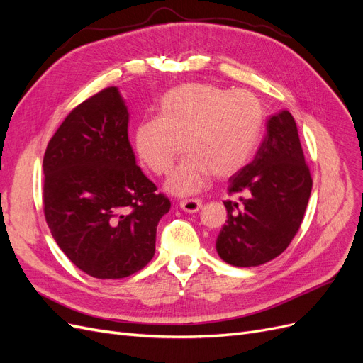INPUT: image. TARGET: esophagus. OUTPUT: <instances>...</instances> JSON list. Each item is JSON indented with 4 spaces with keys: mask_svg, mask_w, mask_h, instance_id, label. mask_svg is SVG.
I'll return each instance as SVG.
<instances>
[{
    "mask_svg": "<svg viewBox=\"0 0 363 363\" xmlns=\"http://www.w3.org/2000/svg\"><path fill=\"white\" fill-rule=\"evenodd\" d=\"M180 207L182 211L186 213H195L199 212L200 208L203 207V201L196 200V199H189V200H182L180 201Z\"/></svg>",
    "mask_w": 363,
    "mask_h": 363,
    "instance_id": "1",
    "label": "esophagus"
}]
</instances>
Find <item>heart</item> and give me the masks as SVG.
Masks as SVG:
<instances>
[{
  "label": "heart",
  "instance_id": "obj_1",
  "mask_svg": "<svg viewBox=\"0 0 363 363\" xmlns=\"http://www.w3.org/2000/svg\"><path fill=\"white\" fill-rule=\"evenodd\" d=\"M160 118L140 121L133 145L140 163L164 175L182 151L188 156L167 182L174 195H192L206 188L212 174L232 177L255 155L263 127V107L247 91L207 83L174 87L159 103Z\"/></svg>",
  "mask_w": 363,
  "mask_h": 363
}]
</instances>
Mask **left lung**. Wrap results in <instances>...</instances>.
<instances>
[{
  "instance_id": "obj_1",
  "label": "left lung",
  "mask_w": 363,
  "mask_h": 363,
  "mask_svg": "<svg viewBox=\"0 0 363 363\" xmlns=\"http://www.w3.org/2000/svg\"><path fill=\"white\" fill-rule=\"evenodd\" d=\"M311 191L295 119L281 111L268 119L255 160L228 180L238 200L224 201L227 224L216 238L218 256L239 268L276 259L298 232Z\"/></svg>"
}]
</instances>
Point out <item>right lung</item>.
I'll return each mask as SVG.
<instances>
[{
	"mask_svg": "<svg viewBox=\"0 0 363 363\" xmlns=\"http://www.w3.org/2000/svg\"><path fill=\"white\" fill-rule=\"evenodd\" d=\"M118 87L91 96L63 121L43 156V211L67 257L95 279H124L155 256L171 208L136 164Z\"/></svg>",
	"mask_w": 363,
	"mask_h": 363,
	"instance_id": "right-lung-1",
	"label": "right lung"
}]
</instances>
